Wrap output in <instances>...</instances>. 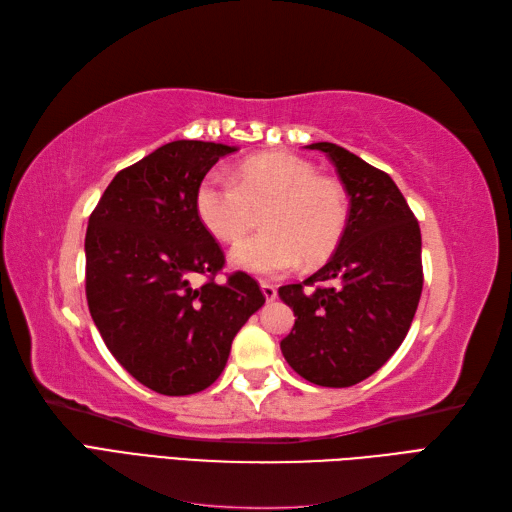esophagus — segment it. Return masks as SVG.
<instances>
[{
  "instance_id": "34e87169",
  "label": "esophagus",
  "mask_w": 512,
  "mask_h": 512,
  "mask_svg": "<svg viewBox=\"0 0 512 512\" xmlns=\"http://www.w3.org/2000/svg\"><path fill=\"white\" fill-rule=\"evenodd\" d=\"M260 290H262V294H265V299H267V301H275V297H277V288H275L273 284H269V282H260Z\"/></svg>"
}]
</instances>
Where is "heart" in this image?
<instances>
[{
    "label": "heart",
    "mask_w": 512,
    "mask_h": 512,
    "mask_svg": "<svg viewBox=\"0 0 512 512\" xmlns=\"http://www.w3.org/2000/svg\"><path fill=\"white\" fill-rule=\"evenodd\" d=\"M198 220L222 243L239 241L262 213V232L230 252L235 267L277 277L301 258L316 265L342 241L348 198L342 183L316 175V168L292 153H265L239 166V183L211 173L196 190Z\"/></svg>",
    "instance_id": "heart-1"
}]
</instances>
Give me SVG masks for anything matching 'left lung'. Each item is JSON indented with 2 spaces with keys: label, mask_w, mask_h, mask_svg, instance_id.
Wrapping results in <instances>:
<instances>
[{
  "label": "left lung",
  "mask_w": 512,
  "mask_h": 512,
  "mask_svg": "<svg viewBox=\"0 0 512 512\" xmlns=\"http://www.w3.org/2000/svg\"><path fill=\"white\" fill-rule=\"evenodd\" d=\"M307 147L327 153L350 211L327 265L277 290L297 316L280 348L301 378L344 389L378 371L408 335L423 290L421 228L382 170L333 143Z\"/></svg>",
  "instance_id": "left-lung-1"
}]
</instances>
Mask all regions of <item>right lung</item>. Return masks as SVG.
Returning <instances> with one entry per match:
<instances>
[{"mask_svg":"<svg viewBox=\"0 0 512 512\" xmlns=\"http://www.w3.org/2000/svg\"><path fill=\"white\" fill-rule=\"evenodd\" d=\"M237 147L173 141L119 170L89 218L85 292L106 348L147 389H207L232 339L265 303L243 271L215 277L224 252L198 220L196 190ZM206 282L196 287L193 277Z\"/></svg>","mask_w":512,"mask_h":512,"instance_id":"add662e5","label":"right lung"}]
</instances>
